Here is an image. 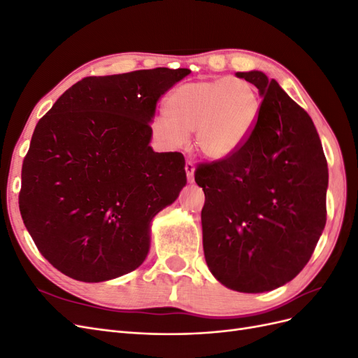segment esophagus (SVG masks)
<instances>
[{
    "label": "esophagus",
    "instance_id": "34e87169",
    "mask_svg": "<svg viewBox=\"0 0 358 358\" xmlns=\"http://www.w3.org/2000/svg\"><path fill=\"white\" fill-rule=\"evenodd\" d=\"M185 171H187L188 182H194V171H196V167H194V164H192L191 161L185 162Z\"/></svg>",
    "mask_w": 358,
    "mask_h": 358
}]
</instances>
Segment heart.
Returning a JSON list of instances; mask_svg holds the SVG:
<instances>
[{
    "label": "heart",
    "mask_w": 358,
    "mask_h": 358,
    "mask_svg": "<svg viewBox=\"0 0 358 358\" xmlns=\"http://www.w3.org/2000/svg\"><path fill=\"white\" fill-rule=\"evenodd\" d=\"M262 101L255 86L241 78L180 85L166 100L164 115L154 124L171 146L196 131V146L210 159H225L242 148L258 121Z\"/></svg>",
    "instance_id": "b5f03b06"
}]
</instances>
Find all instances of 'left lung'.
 I'll list each match as a JSON object with an SVG mask.
<instances>
[{
    "label": "left lung",
    "mask_w": 358,
    "mask_h": 358,
    "mask_svg": "<svg viewBox=\"0 0 358 358\" xmlns=\"http://www.w3.org/2000/svg\"><path fill=\"white\" fill-rule=\"evenodd\" d=\"M263 96L251 136L231 157L196 169L204 191V258L239 292L272 291L309 262L327 220V161L310 116L275 79L236 73Z\"/></svg>",
    "instance_id": "1"
}]
</instances>
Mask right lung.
Here are the masks:
<instances>
[{
  "label": "right lung",
  "instance_id": "add662e5",
  "mask_svg": "<svg viewBox=\"0 0 358 358\" xmlns=\"http://www.w3.org/2000/svg\"><path fill=\"white\" fill-rule=\"evenodd\" d=\"M188 69L91 76L43 116L22 164L19 209L41 255L82 282L133 272L150 222L187 183L180 152H154L157 101Z\"/></svg>",
  "mask_w": 358,
  "mask_h": 358
}]
</instances>
